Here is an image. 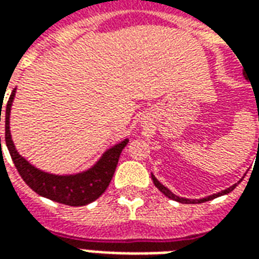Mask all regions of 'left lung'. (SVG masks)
<instances>
[{
  "label": "left lung",
  "mask_w": 259,
  "mask_h": 259,
  "mask_svg": "<svg viewBox=\"0 0 259 259\" xmlns=\"http://www.w3.org/2000/svg\"><path fill=\"white\" fill-rule=\"evenodd\" d=\"M151 178H152V182H154V185L157 186V189L162 194H165L168 198H170V200H175V201H178V202H182V204H201V202H205V201H209V200H213V198H217V197H221V195H225V194H228V193H230V191H233L234 190V187L236 186L239 185L240 182H237V183H234L233 186H230V187H228L226 190H222V191H219V193H217V194H212V195H208V197H204V198H185V197H179V195H176L174 194L172 191L169 190L168 187H165V186L159 182V180L154 176V175L151 174ZM243 180V179H241Z\"/></svg>",
  "instance_id": "1"
}]
</instances>
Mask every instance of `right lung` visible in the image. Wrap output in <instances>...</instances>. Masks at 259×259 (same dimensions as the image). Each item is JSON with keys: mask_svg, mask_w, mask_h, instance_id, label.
I'll list each match as a JSON object with an SVG mask.
<instances>
[{"mask_svg": "<svg viewBox=\"0 0 259 259\" xmlns=\"http://www.w3.org/2000/svg\"><path fill=\"white\" fill-rule=\"evenodd\" d=\"M15 94H16V89L12 90L7 102V107H5V143H7L15 166L22 176V179L25 180L26 185L33 191H36L38 195L55 201V202L65 204V205L81 206L96 201L107 190V187L111 183L120 152L129 143V139H124L107 148L102 152L101 157L97 159L96 163H93L90 168L77 174L55 175L41 170L20 155L12 140L9 118H11V108L14 104ZM1 111H3V107L0 108V122Z\"/></svg>", "mask_w": 259, "mask_h": 259, "instance_id": "obj_1", "label": "right lung"}]
</instances>
